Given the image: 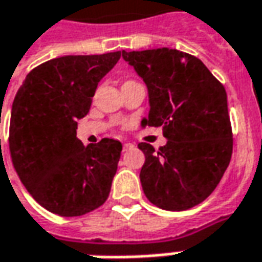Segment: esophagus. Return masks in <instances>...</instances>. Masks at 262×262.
Listing matches in <instances>:
<instances>
[{"instance_id":"obj_1","label":"esophagus","mask_w":262,"mask_h":262,"mask_svg":"<svg viewBox=\"0 0 262 262\" xmlns=\"http://www.w3.org/2000/svg\"><path fill=\"white\" fill-rule=\"evenodd\" d=\"M131 148H134V144L124 143V151H128V150H131Z\"/></svg>"}]
</instances>
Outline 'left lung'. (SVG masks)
Wrapping results in <instances>:
<instances>
[{"label": "left lung", "mask_w": 262, "mask_h": 262, "mask_svg": "<svg viewBox=\"0 0 262 262\" xmlns=\"http://www.w3.org/2000/svg\"><path fill=\"white\" fill-rule=\"evenodd\" d=\"M143 79L150 111L141 127H161L166 145L140 143L144 194L166 210H186L215 190L232 156L224 85L192 54L176 49L122 52Z\"/></svg>", "instance_id": "8db88e82"}]
</instances>
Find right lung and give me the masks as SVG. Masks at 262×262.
<instances>
[{"instance_id": "add662e5", "label": "right lung", "mask_w": 262, "mask_h": 262, "mask_svg": "<svg viewBox=\"0 0 262 262\" xmlns=\"http://www.w3.org/2000/svg\"><path fill=\"white\" fill-rule=\"evenodd\" d=\"M121 52L63 56L26 76L14 98L10 151L21 183L37 203L60 216H80L108 199L122 144L83 145L78 121L89 112L101 79Z\"/></svg>"}]
</instances>
